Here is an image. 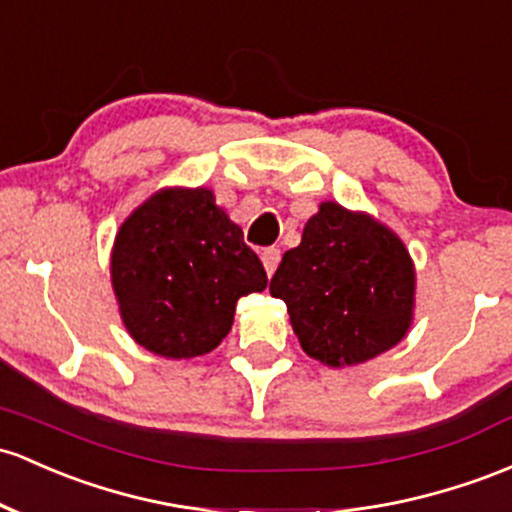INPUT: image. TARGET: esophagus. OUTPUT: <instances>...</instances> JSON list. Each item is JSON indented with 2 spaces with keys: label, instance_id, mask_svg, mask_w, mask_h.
Listing matches in <instances>:
<instances>
[{
  "label": "esophagus",
  "instance_id": "esophagus-1",
  "mask_svg": "<svg viewBox=\"0 0 512 512\" xmlns=\"http://www.w3.org/2000/svg\"><path fill=\"white\" fill-rule=\"evenodd\" d=\"M279 260H282V252H279L277 247H265V250H262V265H265L269 277H272L274 269H277Z\"/></svg>",
  "mask_w": 512,
  "mask_h": 512
}]
</instances>
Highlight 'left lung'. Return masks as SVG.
I'll return each mask as SVG.
<instances>
[{
    "label": "left lung",
    "mask_w": 512,
    "mask_h": 512,
    "mask_svg": "<svg viewBox=\"0 0 512 512\" xmlns=\"http://www.w3.org/2000/svg\"><path fill=\"white\" fill-rule=\"evenodd\" d=\"M303 352L330 367L391 350L413 318L415 272L401 240L374 218L325 201L269 282Z\"/></svg>",
    "instance_id": "1"
}]
</instances>
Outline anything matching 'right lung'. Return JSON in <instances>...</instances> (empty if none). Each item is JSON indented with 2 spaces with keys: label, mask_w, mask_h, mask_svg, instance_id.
<instances>
[{
  "label": "right lung",
  "mask_w": 512,
  "mask_h": 512,
  "mask_svg": "<svg viewBox=\"0 0 512 512\" xmlns=\"http://www.w3.org/2000/svg\"><path fill=\"white\" fill-rule=\"evenodd\" d=\"M111 282L138 345L189 359L218 347L235 303L265 289L267 272L209 189H162L116 235Z\"/></svg>",
  "instance_id": "obj_1"
}]
</instances>
